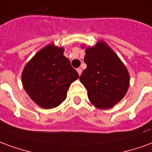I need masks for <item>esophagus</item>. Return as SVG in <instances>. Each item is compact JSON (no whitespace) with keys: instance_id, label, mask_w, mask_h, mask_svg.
Wrapping results in <instances>:
<instances>
[{"instance_id":"1","label":"esophagus","mask_w":152,"mask_h":152,"mask_svg":"<svg viewBox=\"0 0 152 152\" xmlns=\"http://www.w3.org/2000/svg\"><path fill=\"white\" fill-rule=\"evenodd\" d=\"M76 71H77V72H78V74H79V75H80V74H81V72H82V70L80 69V68H77V69H76Z\"/></svg>"}]
</instances>
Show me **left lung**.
I'll use <instances>...</instances> for the list:
<instances>
[{"label": "left lung", "mask_w": 152, "mask_h": 152, "mask_svg": "<svg viewBox=\"0 0 152 152\" xmlns=\"http://www.w3.org/2000/svg\"><path fill=\"white\" fill-rule=\"evenodd\" d=\"M84 61L87 67L80 80L87 89L89 101L98 108H111L127 92L129 86L127 68L103 41L87 48Z\"/></svg>", "instance_id": "1"}]
</instances>
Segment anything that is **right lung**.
<instances>
[{
  "instance_id": "1",
  "label": "right lung",
  "mask_w": 152,
  "mask_h": 152,
  "mask_svg": "<svg viewBox=\"0 0 152 152\" xmlns=\"http://www.w3.org/2000/svg\"><path fill=\"white\" fill-rule=\"evenodd\" d=\"M78 77L79 74L69 59L63 55V48L49 45L26 65L22 82L26 92L37 105L50 109L66 99L70 85Z\"/></svg>"
}]
</instances>
